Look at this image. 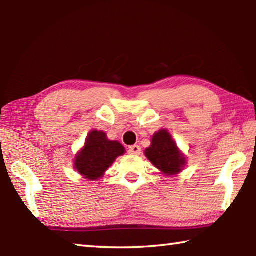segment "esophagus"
I'll return each instance as SVG.
<instances>
[{
    "instance_id": "34e87169",
    "label": "esophagus",
    "mask_w": 256,
    "mask_h": 256,
    "mask_svg": "<svg viewBox=\"0 0 256 256\" xmlns=\"http://www.w3.org/2000/svg\"><path fill=\"white\" fill-rule=\"evenodd\" d=\"M140 152H141V148L138 146H136V144H134V146H131L128 148V154H134V156H138L140 154Z\"/></svg>"
}]
</instances>
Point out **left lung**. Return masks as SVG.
I'll use <instances>...</instances> for the list:
<instances>
[{
    "label": "left lung",
    "instance_id": "8db88e82",
    "mask_svg": "<svg viewBox=\"0 0 256 256\" xmlns=\"http://www.w3.org/2000/svg\"><path fill=\"white\" fill-rule=\"evenodd\" d=\"M144 154L164 176L180 174L186 166V157L167 128L159 130L154 134L151 146L144 150Z\"/></svg>",
    "mask_w": 256,
    "mask_h": 256
}]
</instances>
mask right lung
<instances>
[{
    "label": "right lung",
    "mask_w": 256,
    "mask_h": 256,
    "mask_svg": "<svg viewBox=\"0 0 256 256\" xmlns=\"http://www.w3.org/2000/svg\"><path fill=\"white\" fill-rule=\"evenodd\" d=\"M125 154L118 141H112L102 131L92 130L74 158V170L86 180H97L105 175L116 158Z\"/></svg>",
    "instance_id": "right-lung-1"
}]
</instances>
